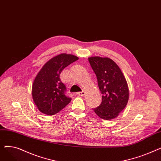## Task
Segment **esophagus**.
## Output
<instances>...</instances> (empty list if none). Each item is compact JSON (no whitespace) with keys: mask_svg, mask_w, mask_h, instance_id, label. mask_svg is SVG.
<instances>
[{"mask_svg":"<svg viewBox=\"0 0 161 161\" xmlns=\"http://www.w3.org/2000/svg\"><path fill=\"white\" fill-rule=\"evenodd\" d=\"M86 91H82V92H77L76 93V95H77L78 96H84L86 95Z\"/></svg>","mask_w":161,"mask_h":161,"instance_id":"34e87169","label":"esophagus"}]
</instances>
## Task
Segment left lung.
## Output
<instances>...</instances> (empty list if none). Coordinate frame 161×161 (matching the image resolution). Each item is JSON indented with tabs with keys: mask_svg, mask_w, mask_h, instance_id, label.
Listing matches in <instances>:
<instances>
[{
	"mask_svg": "<svg viewBox=\"0 0 161 161\" xmlns=\"http://www.w3.org/2000/svg\"><path fill=\"white\" fill-rule=\"evenodd\" d=\"M89 61L95 72L98 87L102 93V103L92 109L101 119L116 118L128 103L129 90L120 68L111 58L91 57Z\"/></svg>",
	"mask_w": 161,
	"mask_h": 161,
	"instance_id": "left-lung-1",
	"label": "left lung"
}]
</instances>
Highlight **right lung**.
Here are the masks:
<instances>
[{
	"mask_svg": "<svg viewBox=\"0 0 161 161\" xmlns=\"http://www.w3.org/2000/svg\"><path fill=\"white\" fill-rule=\"evenodd\" d=\"M78 59L75 55L61 53L42 66L32 86V99L40 112L55 115L70 103L72 99L65 95L66 87L60 80V74L65 67Z\"/></svg>",
	"mask_w": 161,
	"mask_h": 161,
	"instance_id": "add662e5",
	"label": "right lung"
}]
</instances>
